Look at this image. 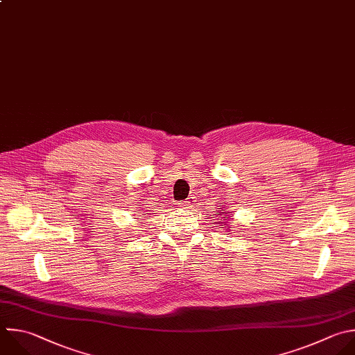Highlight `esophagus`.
<instances>
[{"label": "esophagus", "instance_id": "1", "mask_svg": "<svg viewBox=\"0 0 355 355\" xmlns=\"http://www.w3.org/2000/svg\"><path fill=\"white\" fill-rule=\"evenodd\" d=\"M178 206H180V207H191V206H192V202H191V199H187V200L180 202Z\"/></svg>", "mask_w": 355, "mask_h": 355}]
</instances>
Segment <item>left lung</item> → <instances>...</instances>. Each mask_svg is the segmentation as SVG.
I'll use <instances>...</instances> for the list:
<instances>
[{"instance_id": "obj_1", "label": "left lung", "mask_w": 355, "mask_h": 355, "mask_svg": "<svg viewBox=\"0 0 355 355\" xmlns=\"http://www.w3.org/2000/svg\"><path fill=\"white\" fill-rule=\"evenodd\" d=\"M216 214H220V216H221V217H223V220H224V223H223V221H221V223H223V224H221V225H225V227H228V223H230V224H231V220H230V218H231V217H230V218H224V211H217V213H216ZM221 228H223V227H221Z\"/></svg>"}]
</instances>
